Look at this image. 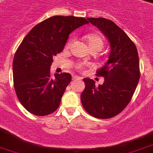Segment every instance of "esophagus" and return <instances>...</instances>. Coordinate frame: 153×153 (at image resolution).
Returning a JSON list of instances; mask_svg holds the SVG:
<instances>
[{"instance_id": "34e87169", "label": "esophagus", "mask_w": 153, "mask_h": 153, "mask_svg": "<svg viewBox=\"0 0 153 153\" xmlns=\"http://www.w3.org/2000/svg\"><path fill=\"white\" fill-rule=\"evenodd\" d=\"M81 79V78L79 76H73L72 77V80L73 81H79V80Z\"/></svg>"}]
</instances>
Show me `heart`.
Here are the masks:
<instances>
[{
  "mask_svg": "<svg viewBox=\"0 0 153 153\" xmlns=\"http://www.w3.org/2000/svg\"><path fill=\"white\" fill-rule=\"evenodd\" d=\"M85 39L88 42L89 47L91 48V50H100L102 49L105 45V42H104V39L103 37L100 34L97 33H91L88 34L85 36ZM73 42V38L70 37L68 39L66 44H65V48H69L71 47V44ZM82 65H78V69L79 70H82Z\"/></svg>",
  "mask_w": 153,
  "mask_h": 153,
  "instance_id": "heart-1",
  "label": "heart"
}]
</instances>
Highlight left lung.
I'll use <instances>...</instances> for the list:
<instances>
[{
	"mask_svg": "<svg viewBox=\"0 0 153 153\" xmlns=\"http://www.w3.org/2000/svg\"><path fill=\"white\" fill-rule=\"evenodd\" d=\"M88 20L108 38L111 51L108 62L97 71V76L104 77V83L97 87L94 80L84 79L81 101L91 116L111 118L127 106L136 89L140 77L138 52L134 42L113 21L104 18Z\"/></svg>",
	"mask_w": 153,
	"mask_h": 153,
	"instance_id": "8db88e82",
	"label": "left lung"
}]
</instances>
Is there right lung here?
Here are the masks:
<instances>
[{
    "label": "right lung",
    "instance_id": "add662e5",
    "mask_svg": "<svg viewBox=\"0 0 153 153\" xmlns=\"http://www.w3.org/2000/svg\"><path fill=\"white\" fill-rule=\"evenodd\" d=\"M88 23L79 17H51L36 25L20 44L13 57V86L19 100L30 114L45 116L59 107L71 75L52 77L53 56L63 50L73 30Z\"/></svg>",
    "mask_w": 153,
    "mask_h": 153
}]
</instances>
